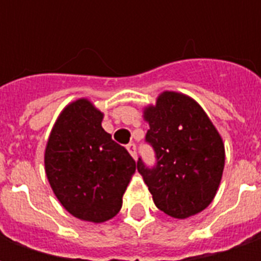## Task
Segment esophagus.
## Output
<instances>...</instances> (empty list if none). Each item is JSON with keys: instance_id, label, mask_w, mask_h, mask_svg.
Listing matches in <instances>:
<instances>
[{"instance_id": "34e87169", "label": "esophagus", "mask_w": 261, "mask_h": 261, "mask_svg": "<svg viewBox=\"0 0 261 261\" xmlns=\"http://www.w3.org/2000/svg\"><path fill=\"white\" fill-rule=\"evenodd\" d=\"M127 151L130 152V155L133 156V158L136 159L137 158V148H136V144H133V142H130L128 145H127Z\"/></svg>"}]
</instances>
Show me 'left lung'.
<instances>
[{"instance_id": "obj_1", "label": "left lung", "mask_w": 261, "mask_h": 261, "mask_svg": "<svg viewBox=\"0 0 261 261\" xmlns=\"http://www.w3.org/2000/svg\"><path fill=\"white\" fill-rule=\"evenodd\" d=\"M149 124L147 141L156 152V166L137 169L166 215L186 219L213 202L225 166L222 137L204 109L181 92L164 91L155 105L142 109Z\"/></svg>"}]
</instances>
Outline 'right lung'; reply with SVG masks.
I'll return each instance as SVG.
<instances>
[{
  "label": "right lung",
  "mask_w": 261,
  "mask_h": 261,
  "mask_svg": "<svg viewBox=\"0 0 261 261\" xmlns=\"http://www.w3.org/2000/svg\"><path fill=\"white\" fill-rule=\"evenodd\" d=\"M105 114L86 99L68 103L44 149V170L60 204L72 217L102 224L116 217L136 173V161L103 130Z\"/></svg>",
  "instance_id": "add662e5"
}]
</instances>
